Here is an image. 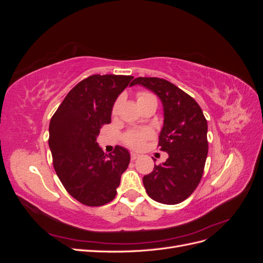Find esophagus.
<instances>
[{
    "mask_svg": "<svg viewBox=\"0 0 263 263\" xmlns=\"http://www.w3.org/2000/svg\"><path fill=\"white\" fill-rule=\"evenodd\" d=\"M139 157V155L138 154H136V153H132L130 154V158H132V160H136V159Z\"/></svg>",
    "mask_w": 263,
    "mask_h": 263,
    "instance_id": "34e87169",
    "label": "esophagus"
}]
</instances>
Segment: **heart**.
I'll return each mask as SVG.
<instances>
[{
    "mask_svg": "<svg viewBox=\"0 0 263 263\" xmlns=\"http://www.w3.org/2000/svg\"><path fill=\"white\" fill-rule=\"evenodd\" d=\"M150 97H153V95L149 94V93H146V92H142V93H139L138 94V102L141 101V100H145V99H148ZM117 108H118V102H116L114 104V107H113V113L115 114L117 112ZM153 137V132H151L150 129H135V130H130L127 133L125 136H124V141L125 144L130 147V148H140L142 145H144L145 140L149 139Z\"/></svg>",
    "mask_w": 263,
    "mask_h": 263,
    "instance_id": "1",
    "label": "heart"
}]
</instances>
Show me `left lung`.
<instances>
[{
    "label": "left lung",
    "instance_id": "8db88e82",
    "mask_svg": "<svg viewBox=\"0 0 263 263\" xmlns=\"http://www.w3.org/2000/svg\"><path fill=\"white\" fill-rule=\"evenodd\" d=\"M154 92L163 106V126L159 135L160 150L169 158L142 179L154 201L174 205L183 202L200 183L209 153L208 122L196 101L177 85L159 78H136Z\"/></svg>",
    "mask_w": 263,
    "mask_h": 263
}]
</instances>
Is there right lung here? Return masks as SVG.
<instances>
[{
	"instance_id": "1",
	"label": "right lung",
	"mask_w": 263,
	"mask_h": 263,
	"mask_svg": "<svg viewBox=\"0 0 263 263\" xmlns=\"http://www.w3.org/2000/svg\"><path fill=\"white\" fill-rule=\"evenodd\" d=\"M132 76L94 74L71 90L49 124V148L55 173L68 193L87 206L113 200L122 173L130 161L128 150L116 146L105 155L97 138L110 123L114 103Z\"/></svg>"
}]
</instances>
